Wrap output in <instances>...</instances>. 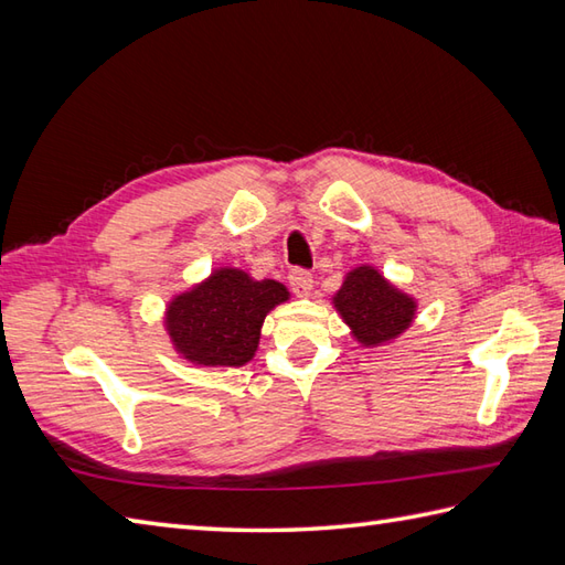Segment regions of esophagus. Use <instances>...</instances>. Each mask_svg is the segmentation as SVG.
<instances>
[{"mask_svg": "<svg viewBox=\"0 0 565 565\" xmlns=\"http://www.w3.org/2000/svg\"><path fill=\"white\" fill-rule=\"evenodd\" d=\"M289 284H291L294 294L301 298L310 296V291H313V276H310V271H306V269H294L289 274Z\"/></svg>", "mask_w": 565, "mask_h": 565, "instance_id": "34e87169", "label": "esophagus"}]
</instances>
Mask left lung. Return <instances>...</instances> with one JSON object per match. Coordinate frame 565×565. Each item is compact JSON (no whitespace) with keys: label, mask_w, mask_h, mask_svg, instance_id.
Returning <instances> with one entry per match:
<instances>
[{"label":"left lung","mask_w":565,"mask_h":565,"mask_svg":"<svg viewBox=\"0 0 565 565\" xmlns=\"http://www.w3.org/2000/svg\"><path fill=\"white\" fill-rule=\"evenodd\" d=\"M332 303L356 342L364 347H381L401 338L417 310L413 296L395 289L386 276L369 264L344 276Z\"/></svg>","instance_id":"left-lung-1"}]
</instances>
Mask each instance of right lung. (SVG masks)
Here are the masks:
<instances>
[{
  "label": "right lung",
  "instance_id": "obj_1",
  "mask_svg": "<svg viewBox=\"0 0 565 565\" xmlns=\"http://www.w3.org/2000/svg\"><path fill=\"white\" fill-rule=\"evenodd\" d=\"M284 301H289L284 284L255 281L243 269L221 267L172 298L164 328L177 354L191 364L245 366L259 347L264 318Z\"/></svg>",
  "mask_w": 565,
  "mask_h": 565
}]
</instances>
